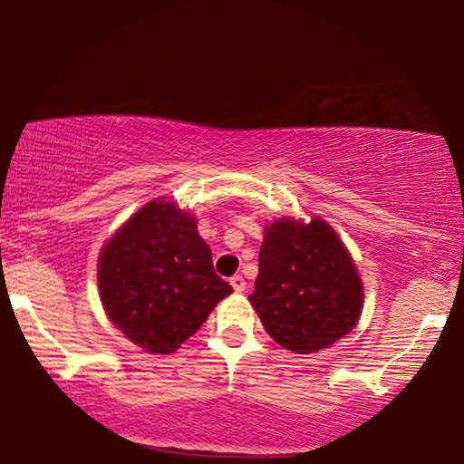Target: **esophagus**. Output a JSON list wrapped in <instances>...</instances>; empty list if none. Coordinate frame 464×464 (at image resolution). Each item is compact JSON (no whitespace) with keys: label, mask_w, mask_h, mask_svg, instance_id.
Returning <instances> with one entry per match:
<instances>
[{"label":"esophagus","mask_w":464,"mask_h":464,"mask_svg":"<svg viewBox=\"0 0 464 464\" xmlns=\"http://www.w3.org/2000/svg\"><path fill=\"white\" fill-rule=\"evenodd\" d=\"M230 285H232V289L237 291V294H243L245 291V287H246V283H245V278L240 276V275H237V276H232L230 278Z\"/></svg>","instance_id":"34e87169"}]
</instances>
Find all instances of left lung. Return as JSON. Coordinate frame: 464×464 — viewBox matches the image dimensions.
Returning a JSON list of instances; mask_svg holds the SVG:
<instances>
[{
	"label": "left lung",
	"instance_id": "obj_1",
	"mask_svg": "<svg viewBox=\"0 0 464 464\" xmlns=\"http://www.w3.org/2000/svg\"><path fill=\"white\" fill-rule=\"evenodd\" d=\"M249 302L272 340L295 354H310L357 325L363 285L327 221L289 218L266 227Z\"/></svg>",
	"mask_w": 464,
	"mask_h": 464
}]
</instances>
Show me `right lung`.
Masks as SVG:
<instances>
[{
	"label": "right lung",
	"mask_w": 464,
	"mask_h": 464,
	"mask_svg": "<svg viewBox=\"0 0 464 464\" xmlns=\"http://www.w3.org/2000/svg\"><path fill=\"white\" fill-rule=\"evenodd\" d=\"M97 276L113 325L154 354L175 353L232 294L215 275L196 219L162 198L139 208L107 240Z\"/></svg>",
	"instance_id": "1"
}]
</instances>
